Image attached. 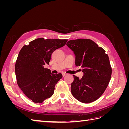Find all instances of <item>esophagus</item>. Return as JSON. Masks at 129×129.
I'll use <instances>...</instances> for the list:
<instances>
[{"label":"esophagus","mask_w":129,"mask_h":129,"mask_svg":"<svg viewBox=\"0 0 129 129\" xmlns=\"http://www.w3.org/2000/svg\"><path fill=\"white\" fill-rule=\"evenodd\" d=\"M66 75H67V74L66 73H62V76H63V77L65 76Z\"/></svg>","instance_id":"esophagus-1"}]
</instances>
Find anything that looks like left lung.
<instances>
[{
    "label": "left lung",
    "mask_w": 129,
    "mask_h": 129,
    "mask_svg": "<svg viewBox=\"0 0 129 129\" xmlns=\"http://www.w3.org/2000/svg\"><path fill=\"white\" fill-rule=\"evenodd\" d=\"M67 46L75 55V65L82 68L81 79L74 75L73 96L80 102L89 103L101 96L110 82L112 69L108 54L90 39L69 40Z\"/></svg>",
    "instance_id": "obj_1"
}]
</instances>
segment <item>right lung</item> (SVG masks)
Returning <instances> with one entry per match:
<instances>
[{"label":"right lung","instance_id":"add662e5","mask_svg":"<svg viewBox=\"0 0 129 129\" xmlns=\"http://www.w3.org/2000/svg\"><path fill=\"white\" fill-rule=\"evenodd\" d=\"M68 40L38 38L25 45L19 52L15 65L17 84L24 94L34 103H41L54 93L62 77L45 68L53 52L64 46Z\"/></svg>","mask_w":129,"mask_h":129}]
</instances>
